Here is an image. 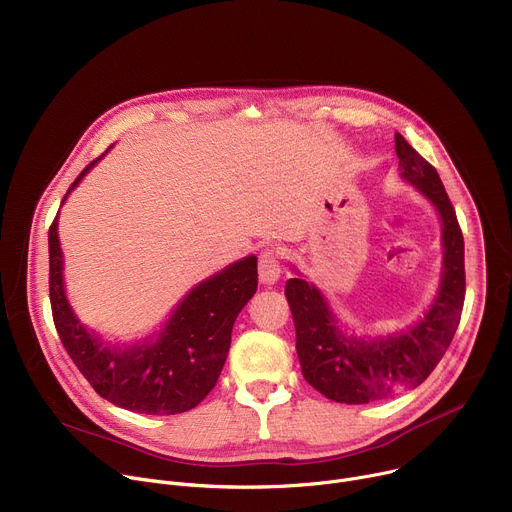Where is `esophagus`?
I'll return each mask as SVG.
<instances>
[{
	"mask_svg": "<svg viewBox=\"0 0 512 512\" xmlns=\"http://www.w3.org/2000/svg\"><path fill=\"white\" fill-rule=\"evenodd\" d=\"M281 275V267H279V259H277V253L275 249L267 247L259 253V279L261 283H275Z\"/></svg>",
	"mask_w": 512,
	"mask_h": 512,
	"instance_id": "esophagus-1",
	"label": "esophagus"
}]
</instances>
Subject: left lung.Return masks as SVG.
I'll use <instances>...</instances> for the list:
<instances>
[{
    "instance_id": "8db88e82",
    "label": "left lung",
    "mask_w": 512,
    "mask_h": 512,
    "mask_svg": "<svg viewBox=\"0 0 512 512\" xmlns=\"http://www.w3.org/2000/svg\"><path fill=\"white\" fill-rule=\"evenodd\" d=\"M401 176L437 208L444 225V277L425 318L401 336L381 342L346 338L320 291L304 279L285 283V298L296 324V350L304 379L324 397L362 405L421 385L446 354L464 308V235L437 170L395 133Z\"/></svg>"
}]
</instances>
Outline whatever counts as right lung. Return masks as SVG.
<instances>
[{
	"label": "right lung",
	"mask_w": 512,
	"mask_h": 512,
	"mask_svg": "<svg viewBox=\"0 0 512 512\" xmlns=\"http://www.w3.org/2000/svg\"><path fill=\"white\" fill-rule=\"evenodd\" d=\"M99 158L70 184L64 198ZM56 221L58 214L48 229L50 306L60 342L77 369L97 395L117 407L145 415L194 409L216 385L229 354L233 324L255 296L257 257L237 261L196 285L154 344L115 352L103 348L79 324L64 298Z\"/></svg>",
	"instance_id": "1"
}]
</instances>
